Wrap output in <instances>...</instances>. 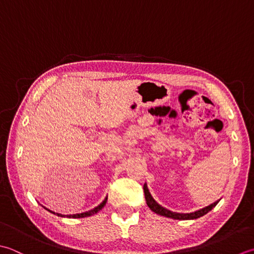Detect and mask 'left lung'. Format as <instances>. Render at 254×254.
Returning <instances> with one entry per match:
<instances>
[{
	"label": "left lung",
	"mask_w": 254,
	"mask_h": 254,
	"mask_svg": "<svg viewBox=\"0 0 254 254\" xmlns=\"http://www.w3.org/2000/svg\"><path fill=\"white\" fill-rule=\"evenodd\" d=\"M143 192H144V198H146L147 201V205L149 206V208L151 209L154 213L158 214V215H161V216H165V217H169V218H173V219H179V220H188V219H196V218H199V217L206 215L208 211H210L211 209L214 208V207L218 204V201H215L214 204H211L209 206L205 207L203 209H199L197 211H194V213H190V214H180V213H175V211H171L167 208H164L161 205H159L156 200L152 198L151 194L149 193V190L147 188V184L143 185Z\"/></svg>",
	"instance_id": "left-lung-1"
}]
</instances>
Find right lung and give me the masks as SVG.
<instances>
[{"label":"right lung","mask_w":254,"mask_h":254,"mask_svg":"<svg viewBox=\"0 0 254 254\" xmlns=\"http://www.w3.org/2000/svg\"><path fill=\"white\" fill-rule=\"evenodd\" d=\"M106 201H107V198H105L104 200H103V203L102 204H100L98 205L97 207H95L94 209H92V210H89V211H86V213H82V214H75V215H61V214H58V213H54V211H51V210H49V209H47V210H49L50 213H53V214H55V215H57V216H60V217H68V218H83V217H87V216H92V215H94V214H96L98 210H101L103 207L105 206V204H106Z\"/></svg>","instance_id":"add662e5"}]
</instances>
